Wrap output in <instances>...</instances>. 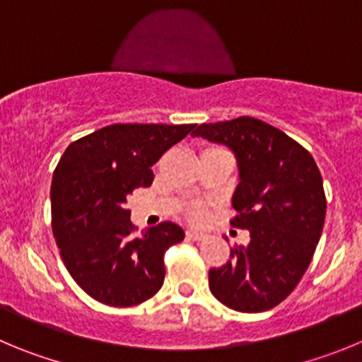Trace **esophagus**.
<instances>
[{
  "instance_id": "esophagus-1",
  "label": "esophagus",
  "mask_w": 362,
  "mask_h": 362,
  "mask_svg": "<svg viewBox=\"0 0 362 362\" xmlns=\"http://www.w3.org/2000/svg\"><path fill=\"white\" fill-rule=\"evenodd\" d=\"M185 236H187L189 240H204L205 234H204V233H200V230L189 229V230H185Z\"/></svg>"
}]
</instances>
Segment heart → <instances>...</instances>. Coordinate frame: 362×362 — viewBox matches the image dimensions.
<instances>
[{
  "label": "heart",
  "mask_w": 362,
  "mask_h": 362,
  "mask_svg": "<svg viewBox=\"0 0 362 362\" xmlns=\"http://www.w3.org/2000/svg\"><path fill=\"white\" fill-rule=\"evenodd\" d=\"M189 216H191V220H194V221L204 220L205 207L202 204H193L191 207H189Z\"/></svg>",
  "instance_id": "b5f03b06"
}]
</instances>
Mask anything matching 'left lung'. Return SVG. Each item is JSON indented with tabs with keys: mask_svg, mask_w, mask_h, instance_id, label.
Listing matches in <instances>:
<instances>
[{
	"mask_svg": "<svg viewBox=\"0 0 362 362\" xmlns=\"http://www.w3.org/2000/svg\"><path fill=\"white\" fill-rule=\"evenodd\" d=\"M194 136L229 146L240 184L230 226L249 229L247 247H233L229 262L209 270L214 298L238 312L274 308L298 286L323 233V178L301 144L254 117L200 124Z\"/></svg>",
	"mask_w": 362,
	"mask_h": 362,
	"instance_id": "8db88e82",
	"label": "left lung"
}]
</instances>
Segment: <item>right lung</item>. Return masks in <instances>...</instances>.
<instances>
[{
  "label": "right lung",
  "instance_id": "right-lung-1",
  "mask_svg": "<svg viewBox=\"0 0 362 362\" xmlns=\"http://www.w3.org/2000/svg\"><path fill=\"white\" fill-rule=\"evenodd\" d=\"M197 124H112L71 142L52 178V230L77 285L110 307L160 291L164 254L184 240L173 221L136 236L126 198L153 182L151 165Z\"/></svg>",
  "mask_w": 362,
  "mask_h": 362
}]
</instances>
